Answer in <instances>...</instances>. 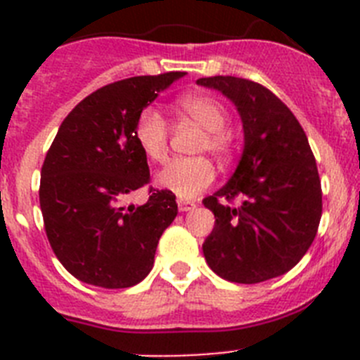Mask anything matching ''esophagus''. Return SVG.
Instances as JSON below:
<instances>
[{
	"label": "esophagus",
	"mask_w": 360,
	"mask_h": 360,
	"mask_svg": "<svg viewBox=\"0 0 360 360\" xmlns=\"http://www.w3.org/2000/svg\"><path fill=\"white\" fill-rule=\"evenodd\" d=\"M178 209H180V212L195 211L196 203L195 202H189V200H178Z\"/></svg>",
	"instance_id": "34e87169"
}]
</instances>
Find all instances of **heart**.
I'll use <instances>...</instances> for the list:
<instances>
[{
  "mask_svg": "<svg viewBox=\"0 0 360 360\" xmlns=\"http://www.w3.org/2000/svg\"><path fill=\"white\" fill-rule=\"evenodd\" d=\"M178 108L205 129V136L200 142V151H211L214 157L227 160L234 149V139L231 131L225 129L229 113L224 104L209 95L193 94L180 98ZM135 141L149 160H164L169 142V126L160 110L148 106L139 113L135 122ZM214 180V165L205 157L174 158L164 169L158 171L155 178L160 189L169 191L184 200L198 196L211 187Z\"/></svg>",
  "mask_w": 360,
  "mask_h": 360,
  "instance_id": "heart-1",
  "label": "heart"
}]
</instances>
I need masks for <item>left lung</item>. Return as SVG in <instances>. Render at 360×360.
Masks as SVG:
<instances>
[{"mask_svg": "<svg viewBox=\"0 0 360 360\" xmlns=\"http://www.w3.org/2000/svg\"><path fill=\"white\" fill-rule=\"evenodd\" d=\"M196 84L231 98L243 122V155L221 189L203 200L214 229L203 256L219 278L262 283L285 274L317 234L323 193L316 158L301 124L265 86L216 75ZM240 199L238 206L230 202Z\"/></svg>", "mask_w": 360, "mask_h": 360, "instance_id": "1", "label": "left lung"}]
</instances>
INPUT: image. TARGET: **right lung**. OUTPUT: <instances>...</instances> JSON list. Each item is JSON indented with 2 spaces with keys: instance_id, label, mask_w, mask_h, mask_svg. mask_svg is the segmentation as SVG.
Returning <instances> with one entry per match:
<instances>
[{
  "instance_id": "add662e5",
  "label": "right lung",
  "mask_w": 360,
  "mask_h": 360,
  "mask_svg": "<svg viewBox=\"0 0 360 360\" xmlns=\"http://www.w3.org/2000/svg\"><path fill=\"white\" fill-rule=\"evenodd\" d=\"M184 72L141 75L98 88L73 108L41 167L39 203L53 254L79 281L128 288L153 269L176 196L149 189L144 205L122 200L149 184L135 141L136 117Z\"/></svg>"
}]
</instances>
